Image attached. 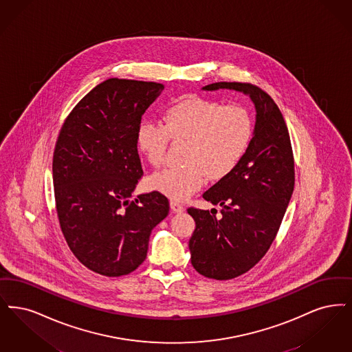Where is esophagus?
I'll return each mask as SVG.
<instances>
[{"mask_svg": "<svg viewBox=\"0 0 352 352\" xmlns=\"http://www.w3.org/2000/svg\"><path fill=\"white\" fill-rule=\"evenodd\" d=\"M170 210L173 212V213H182L184 212V206L182 204H179L177 201H170Z\"/></svg>", "mask_w": 352, "mask_h": 352, "instance_id": "34e87169", "label": "esophagus"}]
</instances>
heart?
Instances as JSON below:
<instances>
[{
  "label": "heart",
  "mask_w": 352,
  "mask_h": 352,
  "mask_svg": "<svg viewBox=\"0 0 352 352\" xmlns=\"http://www.w3.org/2000/svg\"><path fill=\"white\" fill-rule=\"evenodd\" d=\"M254 137V120L242 105H228L199 96H185L163 113V124L140 123L139 151L153 166H162L169 139L188 140L183 167H168L153 175L150 188L175 201L196 193L206 179L221 180L245 157Z\"/></svg>",
  "instance_id": "obj_1"
}]
</instances>
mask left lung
Listing matches in <instances>:
<instances>
[{
  "mask_svg": "<svg viewBox=\"0 0 352 352\" xmlns=\"http://www.w3.org/2000/svg\"><path fill=\"white\" fill-rule=\"evenodd\" d=\"M204 91L234 89L250 96L256 110L252 142L230 175L202 197L222 208H189L196 229L190 260L205 277L230 280L250 271L270 250L294 188V159L288 127L268 93L248 82H214Z\"/></svg>",
  "mask_w": 352,
  "mask_h": 352,
  "instance_id": "obj_1",
  "label": "left lung"
}]
</instances>
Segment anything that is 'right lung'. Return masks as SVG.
Listing matches in <instances>:
<instances>
[{
    "label": "right lung",
    "instance_id": "1",
    "mask_svg": "<svg viewBox=\"0 0 352 352\" xmlns=\"http://www.w3.org/2000/svg\"><path fill=\"white\" fill-rule=\"evenodd\" d=\"M163 84L109 78L74 107L61 126L52 160L63 235L87 268L129 275L144 261L153 228L169 212L153 190L130 197L143 176L137 131Z\"/></svg>",
    "mask_w": 352,
    "mask_h": 352
}]
</instances>
